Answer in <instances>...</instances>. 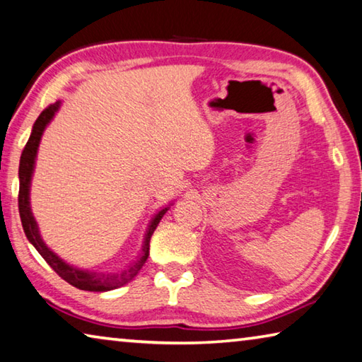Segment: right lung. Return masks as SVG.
Segmentation results:
<instances>
[{
    "label": "right lung",
    "mask_w": 362,
    "mask_h": 362,
    "mask_svg": "<svg viewBox=\"0 0 362 362\" xmlns=\"http://www.w3.org/2000/svg\"><path fill=\"white\" fill-rule=\"evenodd\" d=\"M60 105L62 101H55L54 105H50L40 114V117H37L36 122L33 124V129H31V135L28 138V141L23 148L21 165H18V181H21V187H18V213H21L22 227H23L25 235L28 238V242L35 246L36 251L44 257V261H46L50 267H52L57 274L63 278V280L82 291L105 293V291H112L124 286V284L132 281L133 278L136 276L138 272L141 270L146 259L149 256V242H151L152 233H154L156 227L158 226V223H160L163 214L168 211V208L173 204H168L167 206L160 208V210L152 216L148 229H146V233H144L141 252L136 256L135 261L130 262L122 270L90 272L86 269L74 267V265L63 261L60 256H57L55 252L50 250L46 243H44V240L40 233V227H37L33 211H31V206H30V187H31V177H33V173H35L37 148H40L42 133L46 130V127L52 122L57 111L60 110Z\"/></svg>",
    "instance_id": "add662e5"
}]
</instances>
